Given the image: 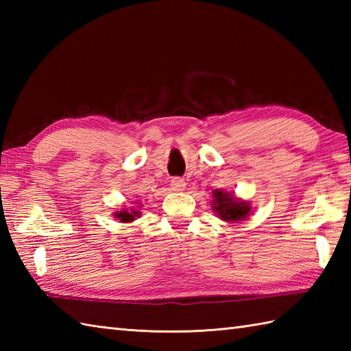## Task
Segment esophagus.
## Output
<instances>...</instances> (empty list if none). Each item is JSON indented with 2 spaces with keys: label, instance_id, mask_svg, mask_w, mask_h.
Listing matches in <instances>:
<instances>
[{
  "label": "esophagus",
  "instance_id": "esophagus-1",
  "mask_svg": "<svg viewBox=\"0 0 351 351\" xmlns=\"http://www.w3.org/2000/svg\"><path fill=\"white\" fill-rule=\"evenodd\" d=\"M170 185H171V190L173 191H182L185 189V181L181 180V178H173V180L170 181Z\"/></svg>",
  "mask_w": 351,
  "mask_h": 351
}]
</instances>
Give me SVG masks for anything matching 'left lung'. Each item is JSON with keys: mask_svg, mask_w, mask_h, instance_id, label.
Masks as SVG:
<instances>
[{"mask_svg": "<svg viewBox=\"0 0 351 351\" xmlns=\"http://www.w3.org/2000/svg\"><path fill=\"white\" fill-rule=\"evenodd\" d=\"M211 208L215 215L223 221L240 223L249 219L252 214V205L247 200L237 197L234 193L225 190H214Z\"/></svg>", "mask_w": 351, "mask_h": 351, "instance_id": "left-lung-1", "label": "left lung"}]
</instances>
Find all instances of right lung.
I'll return each mask as SVG.
<instances>
[{
	"mask_svg": "<svg viewBox=\"0 0 351 351\" xmlns=\"http://www.w3.org/2000/svg\"><path fill=\"white\" fill-rule=\"evenodd\" d=\"M136 204V202H134ZM140 208H141V205H138V206H136V208H122L121 211H114L113 213V215H114V219H117L119 221H122V223H131V221H134L136 220L137 217H140Z\"/></svg>",
	"mask_w": 351,
	"mask_h": 351,
	"instance_id": "obj_1",
	"label": "right lung"
}]
</instances>
